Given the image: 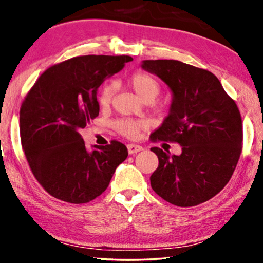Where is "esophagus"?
Returning a JSON list of instances; mask_svg holds the SVG:
<instances>
[{"label":"esophagus","mask_w":263,"mask_h":263,"mask_svg":"<svg viewBox=\"0 0 263 263\" xmlns=\"http://www.w3.org/2000/svg\"><path fill=\"white\" fill-rule=\"evenodd\" d=\"M127 147H128V153L129 154H135V153L140 152V151H142V147L141 146L134 145V143H129Z\"/></svg>","instance_id":"obj_1"}]
</instances>
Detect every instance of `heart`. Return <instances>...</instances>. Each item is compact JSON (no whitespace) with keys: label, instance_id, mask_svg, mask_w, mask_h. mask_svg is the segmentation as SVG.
I'll return each mask as SVG.
<instances>
[{"label":"heart","instance_id":"obj_1","mask_svg":"<svg viewBox=\"0 0 263 263\" xmlns=\"http://www.w3.org/2000/svg\"><path fill=\"white\" fill-rule=\"evenodd\" d=\"M128 85L135 92L138 98L141 102L152 103L160 93V84L153 75L146 71H136L128 78ZM114 95V86L105 85L99 91L98 100L100 105L105 106L111 102ZM117 130L125 136H134L139 129L141 128V123L130 120H121L116 123Z\"/></svg>","mask_w":263,"mask_h":263}]
</instances>
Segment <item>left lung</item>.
I'll use <instances>...</instances> for the list:
<instances>
[{"label":"left lung","instance_id":"8db88e82","mask_svg":"<svg viewBox=\"0 0 263 263\" xmlns=\"http://www.w3.org/2000/svg\"><path fill=\"white\" fill-rule=\"evenodd\" d=\"M141 68L170 88L167 117L152 139L178 142L179 156L151 148L159 165L151 186L165 201L192 207L217 195L231 178L242 151V118L211 71L175 60H146Z\"/></svg>","mask_w":263,"mask_h":263}]
</instances>
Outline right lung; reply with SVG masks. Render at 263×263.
<instances>
[{
  "mask_svg": "<svg viewBox=\"0 0 263 263\" xmlns=\"http://www.w3.org/2000/svg\"><path fill=\"white\" fill-rule=\"evenodd\" d=\"M130 61V56L74 57L46 69L25 98L21 143L34 177L51 196L89 202L105 192L116 167L127 159L123 143L89 151L79 132L99 115L102 82Z\"/></svg>",
  "mask_w": 263,
  "mask_h": 263,
  "instance_id": "right-lung-1",
  "label": "right lung"
}]
</instances>
